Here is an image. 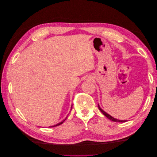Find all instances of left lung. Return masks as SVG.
I'll return each instance as SVG.
<instances>
[{
	"mask_svg": "<svg viewBox=\"0 0 157 157\" xmlns=\"http://www.w3.org/2000/svg\"><path fill=\"white\" fill-rule=\"evenodd\" d=\"M98 107H99V110H100V111L104 115H105L107 118H108L109 119H110V120H111L112 121H113V122H126L127 121H123V120H118V119H117V118H114V117H113L112 116H111L110 115H109L108 113H107L105 111H104L103 109L100 107V106L99 105V104H98Z\"/></svg>",
	"mask_w": 157,
	"mask_h": 157,
	"instance_id": "obj_1",
	"label": "left lung"
}]
</instances>
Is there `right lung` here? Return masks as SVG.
<instances>
[{
	"label": "right lung",
	"instance_id": "right-lung-1",
	"mask_svg": "<svg viewBox=\"0 0 157 157\" xmlns=\"http://www.w3.org/2000/svg\"><path fill=\"white\" fill-rule=\"evenodd\" d=\"M73 106V105H72ZM72 106H71V108H72ZM66 118H67V117H66L64 120H63L61 122H59V123H58V124H55V125H54V126H50V127H54V126H59V125H60V124H63V122L66 120Z\"/></svg>",
	"mask_w": 157,
	"mask_h": 157
}]
</instances>
